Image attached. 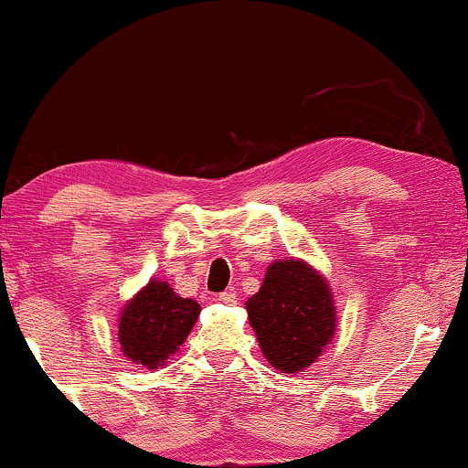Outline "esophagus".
I'll return each mask as SVG.
<instances>
[{
  "mask_svg": "<svg viewBox=\"0 0 468 468\" xmlns=\"http://www.w3.org/2000/svg\"><path fill=\"white\" fill-rule=\"evenodd\" d=\"M219 300H221L223 304H229V306H232V304H236V293H234L232 290H229V292H223V293H219Z\"/></svg>",
  "mask_w": 468,
  "mask_h": 468,
  "instance_id": "esophagus-1",
  "label": "esophagus"
}]
</instances>
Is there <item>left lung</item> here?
<instances>
[{
    "mask_svg": "<svg viewBox=\"0 0 468 468\" xmlns=\"http://www.w3.org/2000/svg\"><path fill=\"white\" fill-rule=\"evenodd\" d=\"M249 324L272 368L300 373L335 338L336 306L330 283L304 260H274L260 292L247 300Z\"/></svg>",
    "mask_w": 468,
    "mask_h": 468,
    "instance_id": "left-lung-1",
    "label": "left lung"
}]
</instances>
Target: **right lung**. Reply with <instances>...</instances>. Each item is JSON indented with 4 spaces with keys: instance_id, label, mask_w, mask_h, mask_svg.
Returning <instances> with one entry per match:
<instances>
[{
    "instance_id": "add662e5",
    "label": "right lung",
    "mask_w": 468,
    "mask_h": 468,
    "mask_svg": "<svg viewBox=\"0 0 468 468\" xmlns=\"http://www.w3.org/2000/svg\"><path fill=\"white\" fill-rule=\"evenodd\" d=\"M200 304L181 298L165 281L151 279L132 300H127L119 317V345L127 360L155 370L189 336Z\"/></svg>"
}]
</instances>
